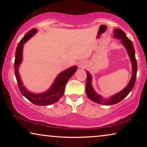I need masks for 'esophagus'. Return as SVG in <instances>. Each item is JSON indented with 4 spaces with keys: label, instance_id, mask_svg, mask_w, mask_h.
<instances>
[{
    "label": "esophagus",
    "instance_id": "1",
    "mask_svg": "<svg viewBox=\"0 0 147 147\" xmlns=\"http://www.w3.org/2000/svg\"><path fill=\"white\" fill-rule=\"evenodd\" d=\"M86 66V63L84 61H80L79 63H78V67L80 68H84Z\"/></svg>",
    "mask_w": 147,
    "mask_h": 147
}]
</instances>
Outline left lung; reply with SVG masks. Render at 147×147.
Segmentation results:
<instances>
[{
	"label": "left lung",
	"mask_w": 147,
	"mask_h": 147,
	"mask_svg": "<svg viewBox=\"0 0 147 147\" xmlns=\"http://www.w3.org/2000/svg\"><path fill=\"white\" fill-rule=\"evenodd\" d=\"M114 37L115 39H120V41H121L122 45L126 48L132 64V76L127 86L121 91L118 92L117 94H114V95L110 96L108 98H104L96 93L95 90H94L93 86L92 85V77L91 74L88 71H86L87 81H86V92L88 97L92 101L96 102V103L106 106L117 104L120 101H122L124 98H126L128 96V94L133 89L134 84H135L136 73H137V63H136L135 58V51H134L132 42L126 37L124 32L120 29H114Z\"/></svg>",
	"instance_id": "left-lung-1"
}]
</instances>
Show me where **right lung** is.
I'll return each mask as SVG.
<instances>
[{"instance_id": "obj_1", "label": "right lung", "mask_w": 147, "mask_h": 147, "mask_svg": "<svg viewBox=\"0 0 147 147\" xmlns=\"http://www.w3.org/2000/svg\"><path fill=\"white\" fill-rule=\"evenodd\" d=\"M38 30L35 28H33L29 31H28L25 35L24 36L18 44L17 50L15 52V59L14 63L15 67V77L17 79L19 89L22 94V95L25 96L28 100L37 106H48L58 102L60 98L63 95L65 92V87L66 84L69 78L76 73L77 71V65L71 66L68 69L61 71L57 75L49 89L47 91L42 92V93H33L31 91H29L27 88L23 86V83L21 79V76L19 75V68L23 61V50L24 44L29 40L32 37H33L37 33Z\"/></svg>"}]
</instances>
